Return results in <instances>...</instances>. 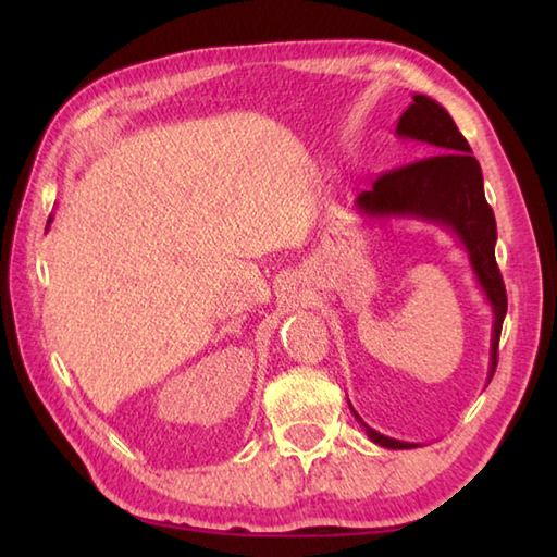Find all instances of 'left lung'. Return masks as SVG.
Here are the masks:
<instances>
[{"instance_id": "left-lung-1", "label": "left lung", "mask_w": 557, "mask_h": 557, "mask_svg": "<svg viewBox=\"0 0 557 557\" xmlns=\"http://www.w3.org/2000/svg\"><path fill=\"white\" fill-rule=\"evenodd\" d=\"M397 134L421 140L423 150L433 156L377 174L371 191L359 196V206L373 215H417L437 220L459 234L495 311L491 351L493 377L495 366H498L500 330L507 313V292L500 268L495 263L498 232H495L493 208L483 194L481 164L471 156L467 138L459 134L453 116L425 96H413V102L399 116ZM369 435L373 443L389 449L413 447L411 443L393 441L373 429H369Z\"/></svg>"}]
</instances>
